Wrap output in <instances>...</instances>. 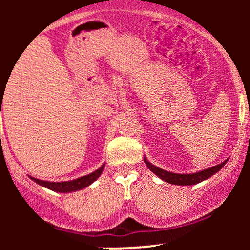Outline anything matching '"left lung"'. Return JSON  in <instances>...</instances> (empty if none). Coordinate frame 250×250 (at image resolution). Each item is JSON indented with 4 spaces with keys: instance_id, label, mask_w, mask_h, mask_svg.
<instances>
[{
    "instance_id": "left-lung-1",
    "label": "left lung",
    "mask_w": 250,
    "mask_h": 250,
    "mask_svg": "<svg viewBox=\"0 0 250 250\" xmlns=\"http://www.w3.org/2000/svg\"><path fill=\"white\" fill-rule=\"evenodd\" d=\"M145 162L147 165V167L153 171L154 174H156L160 179L166 181V182L171 183V185H177V186H191L196 185V183L202 182V181L209 179L210 176H213L215 173L220 170L223 166L226 165V161L221 162L220 165L214 166V167L205 169V170L197 171V173L193 174H176V173H170V171L163 170V169L156 167V166L151 165L150 162H148V160L145 157Z\"/></svg>"
}]
</instances>
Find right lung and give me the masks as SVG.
I'll use <instances>...</instances> for the list:
<instances>
[{
  "label": "right lung",
  "mask_w": 250,
  "mask_h": 250,
  "mask_svg": "<svg viewBox=\"0 0 250 250\" xmlns=\"http://www.w3.org/2000/svg\"><path fill=\"white\" fill-rule=\"evenodd\" d=\"M103 168H104V165L102 166L101 168H99L97 170L93 171V173L85 175V176L79 177V179L71 180V181H63V182H50V181H43L35 179V177H30L31 180L35 181L36 183H39L42 187H45L50 190L57 191V193H70V191L80 190V189H83L88 187L89 185L95 181L100 175L102 174Z\"/></svg>",
  "instance_id": "add662e5"
}]
</instances>
